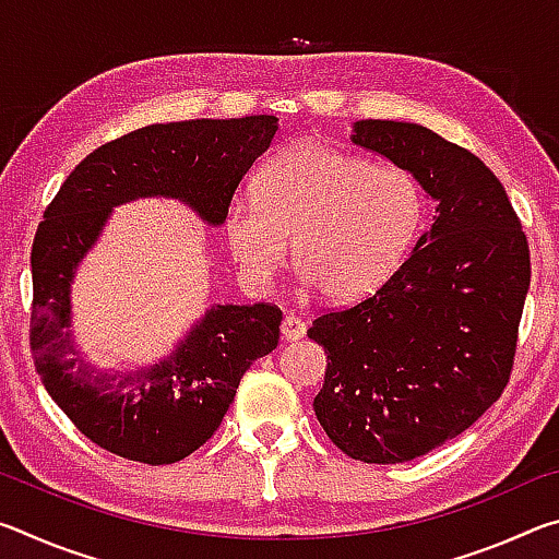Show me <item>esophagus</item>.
I'll list each match as a JSON object with an SVG mask.
<instances>
[{
    "instance_id": "34e87169",
    "label": "esophagus",
    "mask_w": 559,
    "mask_h": 559,
    "mask_svg": "<svg viewBox=\"0 0 559 559\" xmlns=\"http://www.w3.org/2000/svg\"><path fill=\"white\" fill-rule=\"evenodd\" d=\"M281 333L288 340V343H293V340H300L302 335H306V323H302V320L296 316H286L281 323Z\"/></svg>"
}]
</instances>
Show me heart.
<instances>
[{"instance_id": "1", "label": "heart", "mask_w": 559, "mask_h": 559, "mask_svg": "<svg viewBox=\"0 0 559 559\" xmlns=\"http://www.w3.org/2000/svg\"><path fill=\"white\" fill-rule=\"evenodd\" d=\"M424 219L419 179L302 140L257 173V197L226 204L224 234L243 278L269 286L288 251L302 283L333 300L374 293L402 266Z\"/></svg>"}]
</instances>
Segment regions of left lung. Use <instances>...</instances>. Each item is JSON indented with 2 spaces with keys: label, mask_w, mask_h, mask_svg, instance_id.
I'll return each instance as SVG.
<instances>
[{
  "label": "left lung",
  "mask_w": 559,
  "mask_h": 559,
  "mask_svg": "<svg viewBox=\"0 0 559 559\" xmlns=\"http://www.w3.org/2000/svg\"><path fill=\"white\" fill-rule=\"evenodd\" d=\"M349 140L419 179L437 216L372 296L313 320L328 355L313 409L349 459L404 463L503 394L530 251L500 179L468 150L396 120H357Z\"/></svg>",
  "instance_id": "8db88e82"
}]
</instances>
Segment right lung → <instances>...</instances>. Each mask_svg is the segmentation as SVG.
<instances>
[{
    "instance_id": "right-lung-1",
    "label": "right lung",
    "mask_w": 559,
    "mask_h": 559,
    "mask_svg": "<svg viewBox=\"0 0 559 559\" xmlns=\"http://www.w3.org/2000/svg\"><path fill=\"white\" fill-rule=\"evenodd\" d=\"M276 116L182 120L100 145L66 177L32 246L29 345L46 392L83 437L128 461L163 466L212 439L253 359L278 345L283 313L269 302L214 306L155 365L98 370L71 330V286L112 206L167 197L210 226L224 224L241 177L271 145Z\"/></svg>"
}]
</instances>
